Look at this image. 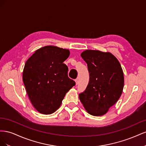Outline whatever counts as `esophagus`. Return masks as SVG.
Returning <instances> with one entry per match:
<instances>
[{
	"label": "esophagus",
	"instance_id": "esophagus-1",
	"mask_svg": "<svg viewBox=\"0 0 146 146\" xmlns=\"http://www.w3.org/2000/svg\"><path fill=\"white\" fill-rule=\"evenodd\" d=\"M75 82H76V85H77L78 83V78H76V80H75Z\"/></svg>",
	"mask_w": 146,
	"mask_h": 146
}]
</instances>
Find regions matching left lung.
<instances>
[{"label": "left lung", "mask_w": 146, "mask_h": 146, "mask_svg": "<svg viewBox=\"0 0 146 146\" xmlns=\"http://www.w3.org/2000/svg\"><path fill=\"white\" fill-rule=\"evenodd\" d=\"M81 56L87 63L90 81L79 99L91 115H104L122 93L124 78L121 64L110 52L86 50Z\"/></svg>", "instance_id": "1"}]
</instances>
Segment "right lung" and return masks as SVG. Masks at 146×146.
<instances>
[{"label":"right lung","mask_w":146,"mask_h":146,"mask_svg":"<svg viewBox=\"0 0 146 146\" xmlns=\"http://www.w3.org/2000/svg\"><path fill=\"white\" fill-rule=\"evenodd\" d=\"M69 54L68 49L47 46L36 50L26 61L23 80L31 103L39 113L56 111L76 85L68 77V68L63 63Z\"/></svg>","instance_id":"obj_1"}]
</instances>
